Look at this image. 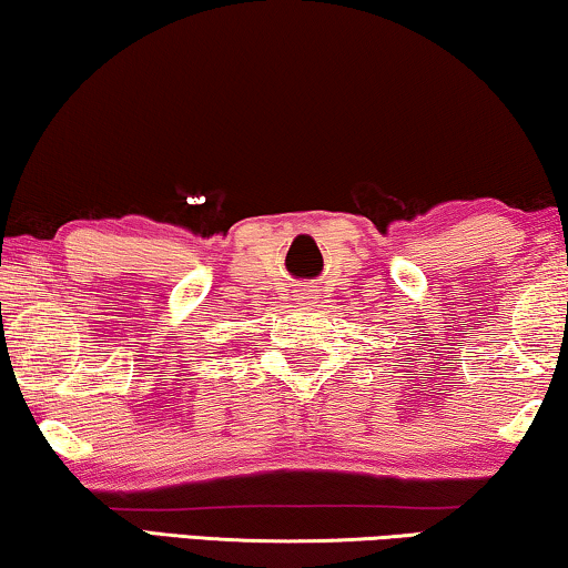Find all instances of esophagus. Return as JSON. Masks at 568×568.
<instances>
[{
  "label": "esophagus",
  "instance_id": "esophagus-1",
  "mask_svg": "<svg viewBox=\"0 0 568 568\" xmlns=\"http://www.w3.org/2000/svg\"><path fill=\"white\" fill-rule=\"evenodd\" d=\"M311 298H316V293L311 291V287H301V291H298V301H311Z\"/></svg>",
  "mask_w": 568,
  "mask_h": 568
}]
</instances>
